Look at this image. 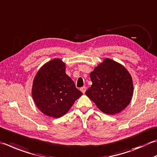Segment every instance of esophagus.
Segmentation results:
<instances>
[{
	"label": "esophagus",
	"mask_w": 157,
	"mask_h": 157,
	"mask_svg": "<svg viewBox=\"0 0 157 157\" xmlns=\"http://www.w3.org/2000/svg\"><path fill=\"white\" fill-rule=\"evenodd\" d=\"M86 90V86H82V88H80V90L83 93H85Z\"/></svg>",
	"instance_id": "obj_1"
}]
</instances>
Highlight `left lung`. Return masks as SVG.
Masks as SVG:
<instances>
[{
	"label": "left lung",
	"mask_w": 157,
	"mask_h": 157,
	"mask_svg": "<svg viewBox=\"0 0 157 157\" xmlns=\"http://www.w3.org/2000/svg\"><path fill=\"white\" fill-rule=\"evenodd\" d=\"M90 77L93 84L85 94L101 111L114 114L129 104L133 96V82L121 64L106 58L90 73Z\"/></svg>",
	"instance_id": "obj_1"
}]
</instances>
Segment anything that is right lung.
Returning a JSON list of instances; mask_svg holds the SVG:
<instances>
[{
	"instance_id": "1",
	"label": "right lung",
	"mask_w": 157,
	"mask_h": 157,
	"mask_svg": "<svg viewBox=\"0 0 157 157\" xmlns=\"http://www.w3.org/2000/svg\"><path fill=\"white\" fill-rule=\"evenodd\" d=\"M82 94L65 73V64L58 58L44 64L33 82L32 95L36 105L54 118L65 114Z\"/></svg>"
}]
</instances>
